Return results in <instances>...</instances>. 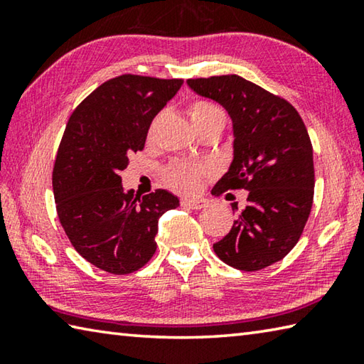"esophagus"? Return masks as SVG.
Here are the masks:
<instances>
[{
  "label": "esophagus",
  "instance_id": "34e87169",
  "mask_svg": "<svg viewBox=\"0 0 364 364\" xmlns=\"http://www.w3.org/2000/svg\"><path fill=\"white\" fill-rule=\"evenodd\" d=\"M181 204L188 208H193V210H200V208L207 207L208 200H205V199H183Z\"/></svg>",
  "mask_w": 364,
  "mask_h": 364
}]
</instances>
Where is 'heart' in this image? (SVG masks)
Instances as JSON below:
<instances>
[{
    "label": "heart",
    "instance_id": "1",
    "mask_svg": "<svg viewBox=\"0 0 364 364\" xmlns=\"http://www.w3.org/2000/svg\"><path fill=\"white\" fill-rule=\"evenodd\" d=\"M188 114L196 130H199V128L204 125H208V123L217 122L221 123V125H225L226 122L223 109L207 100H197L191 102L188 107ZM205 175L207 167H204V165L193 162H175L165 170L164 176L165 183H167L170 188L181 191V193H193L197 188V183L200 181V178Z\"/></svg>",
    "mask_w": 364,
    "mask_h": 364
}]
</instances>
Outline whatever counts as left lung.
Wrapping results in <instances>:
<instances>
[{"mask_svg":"<svg viewBox=\"0 0 364 364\" xmlns=\"http://www.w3.org/2000/svg\"><path fill=\"white\" fill-rule=\"evenodd\" d=\"M188 85L232 119L234 160L212 194L247 191V205L213 244L215 254L242 271L267 268L295 247L311 212L315 167L305 123L284 97L239 75L189 78Z\"/></svg>","mask_w":364,"mask_h":364,"instance_id":"left-lung-1","label":"left lung"}]
</instances>
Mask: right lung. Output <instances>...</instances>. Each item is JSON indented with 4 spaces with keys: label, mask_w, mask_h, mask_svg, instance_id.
I'll list each match as a JSON object with an SVG mask.
<instances>
[{
    "label": "right lung",
    "mask_w": 364,
    "mask_h": 364,
    "mask_svg": "<svg viewBox=\"0 0 364 364\" xmlns=\"http://www.w3.org/2000/svg\"><path fill=\"white\" fill-rule=\"evenodd\" d=\"M181 85L123 73L97 86L67 122L53 168L58 217L73 249L110 274H130L151 260L159 218L180 204L164 189L143 197L123 191L120 173Z\"/></svg>",
    "instance_id": "right-lung-1"
}]
</instances>
